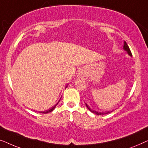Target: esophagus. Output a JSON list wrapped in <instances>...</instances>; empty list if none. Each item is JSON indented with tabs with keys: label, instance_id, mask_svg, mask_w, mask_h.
<instances>
[{
	"label": "esophagus",
	"instance_id": "obj_1",
	"mask_svg": "<svg viewBox=\"0 0 148 148\" xmlns=\"http://www.w3.org/2000/svg\"><path fill=\"white\" fill-rule=\"evenodd\" d=\"M78 77L79 78L82 79H84V80L87 79L88 76V72H87L86 69H82L79 71Z\"/></svg>",
	"mask_w": 148,
	"mask_h": 148
}]
</instances>
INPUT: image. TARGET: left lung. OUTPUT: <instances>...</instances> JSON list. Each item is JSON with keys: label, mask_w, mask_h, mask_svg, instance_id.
<instances>
[{"label": "left lung", "mask_w": 148, "mask_h": 148, "mask_svg": "<svg viewBox=\"0 0 148 148\" xmlns=\"http://www.w3.org/2000/svg\"><path fill=\"white\" fill-rule=\"evenodd\" d=\"M123 50H125V51H126L127 52V54H129V56H132V54H131V50L130 49H129V46L128 45H127L126 42L124 41V45H123ZM86 106H87V108H88L89 110H90V112H92V113H94V114H96L97 115H102V114H108V113H110V112H109V111H108V112H98V111H96V110H92V109H91L90 107L88 106V105L86 104ZM112 112V111H111Z\"/></svg>", "instance_id": "left-lung-1"}]
</instances>
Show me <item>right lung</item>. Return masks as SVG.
Returning <instances> with one entry per match:
<instances>
[{
	"label": "right lung",
	"instance_id": "1",
	"mask_svg": "<svg viewBox=\"0 0 148 148\" xmlns=\"http://www.w3.org/2000/svg\"><path fill=\"white\" fill-rule=\"evenodd\" d=\"M66 87H67V86H66ZM60 101V100H59ZM59 101H58V102H59ZM58 102L57 103V104H56V105H54V106H53V107H52V108H50V109H49V110H46V111H44V112H42V113H44V114H47V113H48V112H52V111H53L54 110V108H56V105H57L58 104Z\"/></svg>",
	"mask_w": 148,
	"mask_h": 148
}]
</instances>
